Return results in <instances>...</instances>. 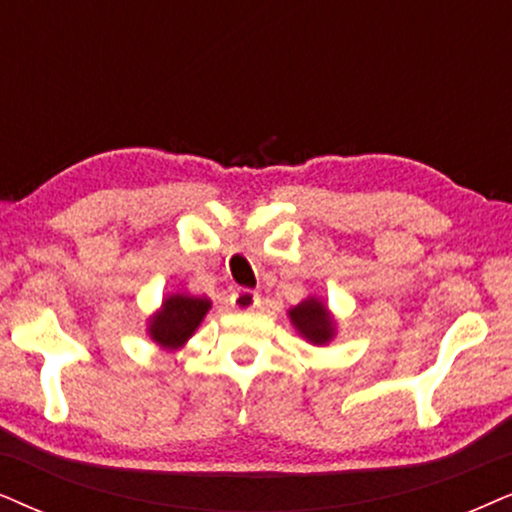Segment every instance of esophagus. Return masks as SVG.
Here are the masks:
<instances>
[{
  "label": "esophagus",
  "instance_id": "1",
  "mask_svg": "<svg viewBox=\"0 0 512 512\" xmlns=\"http://www.w3.org/2000/svg\"><path fill=\"white\" fill-rule=\"evenodd\" d=\"M257 304H260V295L252 293L248 288L236 290V293L231 295V307H234L236 312H252Z\"/></svg>",
  "mask_w": 512,
  "mask_h": 512
}]
</instances>
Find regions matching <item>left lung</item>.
Listing matches in <instances>:
<instances>
[{"label": "left lung", "mask_w": 512, "mask_h": 512, "mask_svg": "<svg viewBox=\"0 0 512 512\" xmlns=\"http://www.w3.org/2000/svg\"><path fill=\"white\" fill-rule=\"evenodd\" d=\"M288 319L293 323L297 335H302L314 347H326L338 335V321H335L328 304L316 295L304 297L302 302L290 307Z\"/></svg>", "instance_id": "1"}]
</instances>
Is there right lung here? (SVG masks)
<instances>
[{"mask_svg": "<svg viewBox=\"0 0 512 512\" xmlns=\"http://www.w3.org/2000/svg\"><path fill=\"white\" fill-rule=\"evenodd\" d=\"M212 309V300L205 295L170 293L160 307L148 316L146 333L155 345L167 352H177L193 338L198 326Z\"/></svg>", "mask_w": 512, "mask_h": 512, "instance_id": "1", "label": "right lung"}]
</instances>
